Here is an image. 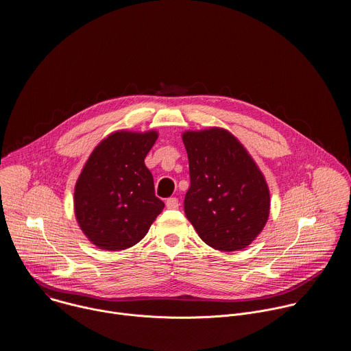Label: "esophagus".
Returning a JSON list of instances; mask_svg holds the SVG:
<instances>
[{"mask_svg":"<svg viewBox=\"0 0 351 351\" xmlns=\"http://www.w3.org/2000/svg\"><path fill=\"white\" fill-rule=\"evenodd\" d=\"M167 208H169V209H176V208H179V199L178 198H175V197H171V198H168L167 199Z\"/></svg>","mask_w":351,"mask_h":351,"instance_id":"34e87169","label":"esophagus"}]
</instances>
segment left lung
Returning <instances> with one entry per match:
<instances>
[{"label":"left lung","instance_id":"8db88e82","mask_svg":"<svg viewBox=\"0 0 351 351\" xmlns=\"http://www.w3.org/2000/svg\"><path fill=\"white\" fill-rule=\"evenodd\" d=\"M182 139L190 168L186 217L213 250L247 248L270 215L265 175L243 143L224 128L186 131Z\"/></svg>","mask_w":351,"mask_h":351}]
</instances>
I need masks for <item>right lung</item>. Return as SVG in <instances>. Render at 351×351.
I'll use <instances>...</instances> for the list:
<instances>
[{
    "mask_svg": "<svg viewBox=\"0 0 351 351\" xmlns=\"http://www.w3.org/2000/svg\"><path fill=\"white\" fill-rule=\"evenodd\" d=\"M158 132L115 131L90 153L74 187V213L86 239L104 251L138 244L162 212L145 164Z\"/></svg>",
    "mask_w": 351,
    "mask_h": 351,
    "instance_id": "right-lung-1",
    "label": "right lung"
}]
</instances>
